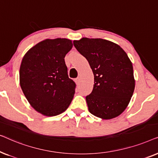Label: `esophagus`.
I'll list each match as a JSON object with an SVG mask.
<instances>
[{"instance_id": "34e87169", "label": "esophagus", "mask_w": 158, "mask_h": 158, "mask_svg": "<svg viewBox=\"0 0 158 158\" xmlns=\"http://www.w3.org/2000/svg\"><path fill=\"white\" fill-rule=\"evenodd\" d=\"M75 83H76L77 85H79V84H80V78H79V77H77V78L75 79Z\"/></svg>"}]
</instances>
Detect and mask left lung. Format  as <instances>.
I'll list each match as a JSON object with an SVG mask.
<instances>
[{
    "instance_id": "left-lung-1",
    "label": "left lung",
    "mask_w": 158,
    "mask_h": 158,
    "mask_svg": "<svg viewBox=\"0 0 158 158\" xmlns=\"http://www.w3.org/2000/svg\"><path fill=\"white\" fill-rule=\"evenodd\" d=\"M94 75L91 94L85 97L93 115L111 119L126 109L135 87L132 63L122 47L103 39L73 41Z\"/></svg>"
}]
</instances>
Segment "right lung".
Instances as JSON below:
<instances>
[{
	"instance_id": "right-lung-1",
	"label": "right lung",
	"mask_w": 158,
	"mask_h": 158,
	"mask_svg": "<svg viewBox=\"0 0 158 158\" xmlns=\"http://www.w3.org/2000/svg\"><path fill=\"white\" fill-rule=\"evenodd\" d=\"M72 41L57 38L39 42L23 56L19 71L20 85L36 111L57 116L68 109L76 85L69 78L64 57Z\"/></svg>"
}]
</instances>
